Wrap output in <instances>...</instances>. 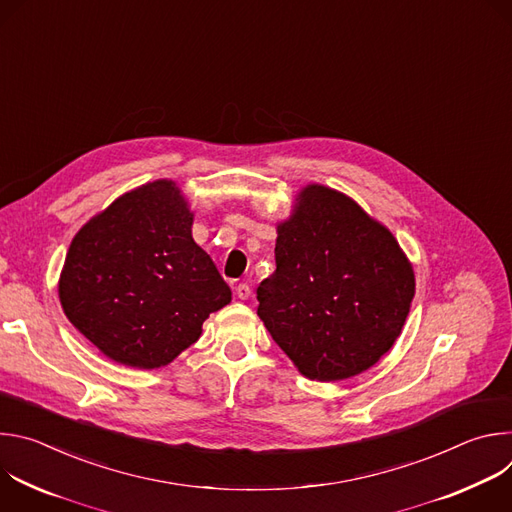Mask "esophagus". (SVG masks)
<instances>
[{
  "instance_id": "obj_1",
  "label": "esophagus",
  "mask_w": 512,
  "mask_h": 512,
  "mask_svg": "<svg viewBox=\"0 0 512 512\" xmlns=\"http://www.w3.org/2000/svg\"><path fill=\"white\" fill-rule=\"evenodd\" d=\"M235 294H237V298H239V300H249V296H251V287H249L247 283H239V285L235 287Z\"/></svg>"
}]
</instances>
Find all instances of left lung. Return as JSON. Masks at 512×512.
Here are the masks:
<instances>
[{
	"label": "left lung",
	"instance_id": "left-lung-1",
	"mask_svg": "<svg viewBox=\"0 0 512 512\" xmlns=\"http://www.w3.org/2000/svg\"><path fill=\"white\" fill-rule=\"evenodd\" d=\"M275 265L257 287V316L304 377L360 375L399 338L415 296L413 265L350 196L304 186L277 223Z\"/></svg>",
	"mask_w": 512,
	"mask_h": 512
}]
</instances>
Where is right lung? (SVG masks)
<instances>
[{
  "mask_svg": "<svg viewBox=\"0 0 512 512\" xmlns=\"http://www.w3.org/2000/svg\"><path fill=\"white\" fill-rule=\"evenodd\" d=\"M194 212L174 180L133 188L72 239L58 279L70 324L107 358L160 369L231 302V287L192 239Z\"/></svg>",
  "mask_w": 512,
  "mask_h": 512,
  "instance_id": "obj_1",
  "label": "right lung"
}]
</instances>
